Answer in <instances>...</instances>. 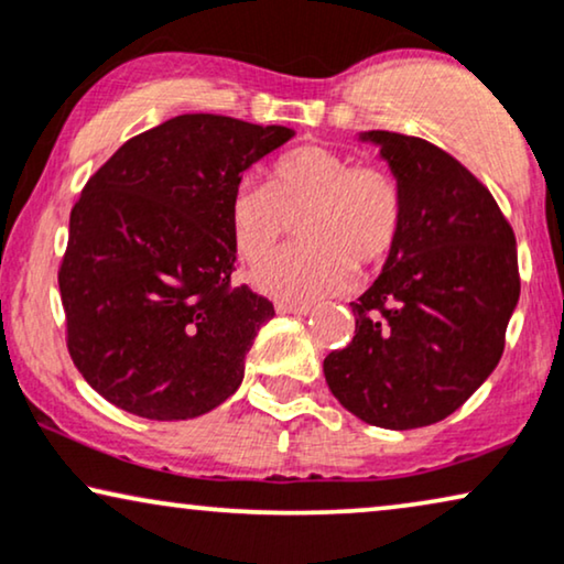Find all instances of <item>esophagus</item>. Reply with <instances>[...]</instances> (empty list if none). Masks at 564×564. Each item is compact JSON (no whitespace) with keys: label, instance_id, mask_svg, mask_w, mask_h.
<instances>
[{"label":"esophagus","instance_id":"34e87169","mask_svg":"<svg viewBox=\"0 0 564 564\" xmlns=\"http://www.w3.org/2000/svg\"><path fill=\"white\" fill-rule=\"evenodd\" d=\"M275 312L278 314H310L312 306L310 304H294V302H278Z\"/></svg>","mask_w":564,"mask_h":564}]
</instances>
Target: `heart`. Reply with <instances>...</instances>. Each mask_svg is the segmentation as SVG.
I'll return each instance as SVG.
<instances>
[{"mask_svg":"<svg viewBox=\"0 0 564 564\" xmlns=\"http://www.w3.org/2000/svg\"><path fill=\"white\" fill-rule=\"evenodd\" d=\"M299 221L304 245L270 254L252 283L286 302H314L352 283V265H377L392 252L402 227V193L392 175L356 167L325 147L278 156L268 183H242L229 198V231L239 258L254 262Z\"/></svg>","mask_w":564,"mask_h":564,"instance_id":"heart-1","label":"heart"}]
</instances>
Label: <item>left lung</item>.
<instances>
[{"label":"left lung","instance_id":"1","mask_svg":"<svg viewBox=\"0 0 564 564\" xmlns=\"http://www.w3.org/2000/svg\"><path fill=\"white\" fill-rule=\"evenodd\" d=\"M402 193L400 237L350 302L356 335L325 358L329 392L369 425L410 431L459 410L498 366L513 317L516 237L490 191L423 139L364 131Z\"/></svg>","mask_w":564,"mask_h":564}]
</instances>
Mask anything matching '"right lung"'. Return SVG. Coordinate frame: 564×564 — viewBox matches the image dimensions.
Wrapping results in <instances>:
<instances>
[{
    "label": "right lung",
    "instance_id": "1",
    "mask_svg": "<svg viewBox=\"0 0 564 564\" xmlns=\"http://www.w3.org/2000/svg\"><path fill=\"white\" fill-rule=\"evenodd\" d=\"M294 139L286 126L187 112L126 141L72 208L58 270L69 352L87 384L147 420L219 408L275 310L231 289L229 198Z\"/></svg>",
    "mask_w": 564,
    "mask_h": 564
}]
</instances>
